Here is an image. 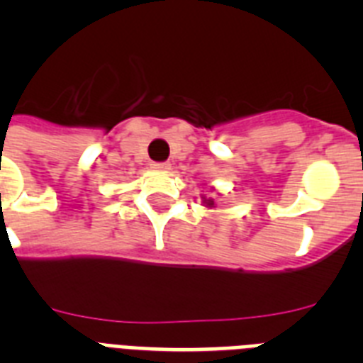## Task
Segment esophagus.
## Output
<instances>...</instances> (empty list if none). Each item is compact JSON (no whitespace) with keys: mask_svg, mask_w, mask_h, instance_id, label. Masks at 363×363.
Here are the masks:
<instances>
[{"mask_svg":"<svg viewBox=\"0 0 363 363\" xmlns=\"http://www.w3.org/2000/svg\"><path fill=\"white\" fill-rule=\"evenodd\" d=\"M152 169L154 171H160V172H165L171 169V163L169 162H163V163H152Z\"/></svg>","mask_w":363,"mask_h":363,"instance_id":"34e87169","label":"esophagus"}]
</instances>
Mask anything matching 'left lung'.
<instances>
[{"label":"left lung","mask_w":363,"mask_h":363,"mask_svg":"<svg viewBox=\"0 0 363 363\" xmlns=\"http://www.w3.org/2000/svg\"><path fill=\"white\" fill-rule=\"evenodd\" d=\"M201 201H203L205 207H209V209H213V207H214V200H213V198H205V196H201Z\"/></svg>","instance_id":"obj_1"}]
</instances>
